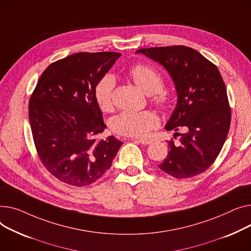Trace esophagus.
Listing matches in <instances>:
<instances>
[{"mask_svg":"<svg viewBox=\"0 0 251 251\" xmlns=\"http://www.w3.org/2000/svg\"><path fill=\"white\" fill-rule=\"evenodd\" d=\"M137 142H139V143H141V144H143V145H149V144L152 143V140L142 138V139H137Z\"/></svg>","mask_w":251,"mask_h":251,"instance_id":"1","label":"esophagus"}]
</instances>
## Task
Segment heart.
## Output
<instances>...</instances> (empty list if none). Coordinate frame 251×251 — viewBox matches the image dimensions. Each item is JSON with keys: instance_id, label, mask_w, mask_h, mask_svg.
<instances>
[{"instance_id": "heart-1", "label": "heart", "mask_w": 251, "mask_h": 251, "mask_svg": "<svg viewBox=\"0 0 251 251\" xmlns=\"http://www.w3.org/2000/svg\"><path fill=\"white\" fill-rule=\"evenodd\" d=\"M128 75L135 84L146 94L153 95V102L161 109L170 106L169 96L161 91L164 81L161 74L152 66L139 64L128 71ZM115 77L112 74L102 76L94 88V99L98 107L107 112L112 108V96L115 87ZM157 115L150 110L132 111L126 110L113 116L110 121L111 129L116 134L126 137H145L150 130L158 126Z\"/></svg>"}]
</instances>
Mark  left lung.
Instances as JSON below:
<instances>
[{
  "mask_svg": "<svg viewBox=\"0 0 251 251\" xmlns=\"http://www.w3.org/2000/svg\"><path fill=\"white\" fill-rule=\"evenodd\" d=\"M136 52L163 66L177 92V104L165 128H182L183 132H176L180 136L178 143L168 142V155L159 168L179 179L204 172L222 150L231 123L226 86L218 68L184 46L140 49Z\"/></svg>",
  "mask_w": 251,
  "mask_h": 251,
  "instance_id": "obj_1",
  "label": "left lung"
}]
</instances>
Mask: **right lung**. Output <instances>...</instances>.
Masks as SVG:
<instances>
[{"label":"right lung","instance_id":"right-lung-1","mask_svg":"<svg viewBox=\"0 0 251 251\" xmlns=\"http://www.w3.org/2000/svg\"><path fill=\"white\" fill-rule=\"evenodd\" d=\"M120 52H77L50 64L29 100V122L41 163L56 179L83 187L111 166L123 143L96 137L106 127L94 99L99 79Z\"/></svg>","mask_w":251,"mask_h":251}]
</instances>
